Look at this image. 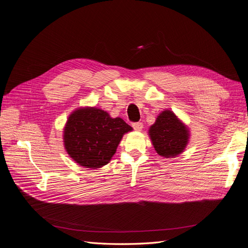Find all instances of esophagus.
<instances>
[{
	"instance_id": "obj_1",
	"label": "esophagus",
	"mask_w": 248,
	"mask_h": 248,
	"mask_svg": "<svg viewBox=\"0 0 248 248\" xmlns=\"http://www.w3.org/2000/svg\"><path fill=\"white\" fill-rule=\"evenodd\" d=\"M132 127H133L134 130L140 131L142 128H143V124L140 123V122H134V123H132Z\"/></svg>"
}]
</instances>
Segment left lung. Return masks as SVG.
<instances>
[{
  "label": "left lung",
  "mask_w": 248,
  "mask_h": 248,
  "mask_svg": "<svg viewBox=\"0 0 248 248\" xmlns=\"http://www.w3.org/2000/svg\"><path fill=\"white\" fill-rule=\"evenodd\" d=\"M150 135L155 152L165 157L181 154L189 137L187 128L171 111H164L157 116L150 128Z\"/></svg>",
  "instance_id": "1"
}]
</instances>
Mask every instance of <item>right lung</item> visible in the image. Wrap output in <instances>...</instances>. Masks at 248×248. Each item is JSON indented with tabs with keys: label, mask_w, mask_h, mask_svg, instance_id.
Listing matches in <instances>:
<instances>
[{
	"label": "right lung",
	"mask_w": 248,
	"mask_h": 248,
	"mask_svg": "<svg viewBox=\"0 0 248 248\" xmlns=\"http://www.w3.org/2000/svg\"><path fill=\"white\" fill-rule=\"evenodd\" d=\"M131 130L121 118H111L101 108H79L68 118L64 144L76 163L96 169L110 162L123 134Z\"/></svg>",
	"instance_id": "1"
}]
</instances>
